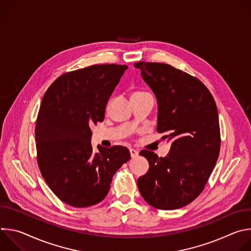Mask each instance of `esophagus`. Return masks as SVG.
Instances as JSON below:
<instances>
[{
	"label": "esophagus",
	"instance_id": "1",
	"mask_svg": "<svg viewBox=\"0 0 251 251\" xmlns=\"http://www.w3.org/2000/svg\"><path fill=\"white\" fill-rule=\"evenodd\" d=\"M130 155H131V158H137L139 155V152L135 149H130Z\"/></svg>",
	"mask_w": 251,
	"mask_h": 251
}]
</instances>
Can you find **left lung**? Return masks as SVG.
<instances>
[{
	"mask_svg": "<svg viewBox=\"0 0 251 251\" xmlns=\"http://www.w3.org/2000/svg\"><path fill=\"white\" fill-rule=\"evenodd\" d=\"M144 81L158 102L157 131L171 142L166 157L142 150L148 172L138 178V189L159 209L183 207L202 192L216 166L221 148L219 114L208 89L198 78L166 63L139 61Z\"/></svg>",
	"mask_w": 251,
	"mask_h": 251,
	"instance_id": "obj_1",
	"label": "left lung"
}]
</instances>
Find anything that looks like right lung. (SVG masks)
<instances>
[{"mask_svg":"<svg viewBox=\"0 0 251 251\" xmlns=\"http://www.w3.org/2000/svg\"><path fill=\"white\" fill-rule=\"evenodd\" d=\"M127 65L97 64L59 76L44 95L35 124L38 164L45 181L66 204L100 202L117 170L130 160L126 147L97 146L90 127L105 108Z\"/></svg>","mask_w":251,"mask_h":251,"instance_id":"add662e5","label":"right lung"}]
</instances>
